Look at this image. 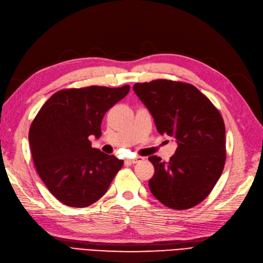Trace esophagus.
I'll return each mask as SVG.
<instances>
[{
    "label": "esophagus",
    "instance_id": "34e87169",
    "mask_svg": "<svg viewBox=\"0 0 263 263\" xmlns=\"http://www.w3.org/2000/svg\"><path fill=\"white\" fill-rule=\"evenodd\" d=\"M141 157H137V158H132V159H126V163L129 164H137L139 162H141Z\"/></svg>",
    "mask_w": 263,
    "mask_h": 263
}]
</instances>
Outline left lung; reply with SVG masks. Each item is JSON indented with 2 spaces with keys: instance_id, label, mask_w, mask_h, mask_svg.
Instances as JSON below:
<instances>
[{
  "instance_id": "1",
  "label": "left lung",
  "mask_w": 263,
  "mask_h": 263,
  "mask_svg": "<svg viewBox=\"0 0 263 263\" xmlns=\"http://www.w3.org/2000/svg\"><path fill=\"white\" fill-rule=\"evenodd\" d=\"M133 90L148 109L159 134L176 139L169 162L149 156L153 196L164 205L184 210L204 200L225 165V125L213 104L191 84L168 80L134 84Z\"/></svg>"
}]
</instances>
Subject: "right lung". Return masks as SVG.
I'll return each instance as SVG.
<instances>
[{
    "label": "right lung",
    "instance_id": "add662e5",
    "mask_svg": "<svg viewBox=\"0 0 263 263\" xmlns=\"http://www.w3.org/2000/svg\"><path fill=\"white\" fill-rule=\"evenodd\" d=\"M129 85L63 89L41 107L29 129L33 163L48 190L63 204L85 208L107 192L123 160L91 147L107 110L124 98Z\"/></svg>",
    "mask_w": 263,
    "mask_h": 263
}]
</instances>
